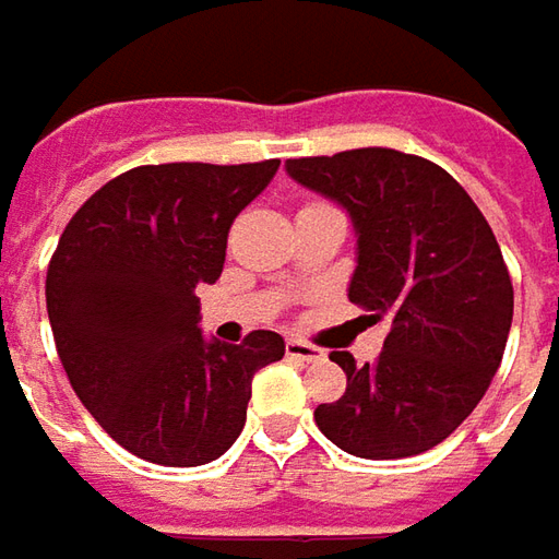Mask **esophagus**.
<instances>
[{"label":"esophagus","instance_id":"obj_1","mask_svg":"<svg viewBox=\"0 0 559 559\" xmlns=\"http://www.w3.org/2000/svg\"><path fill=\"white\" fill-rule=\"evenodd\" d=\"M287 358L290 361H321L324 358V349H318L306 340H287Z\"/></svg>","mask_w":559,"mask_h":559}]
</instances>
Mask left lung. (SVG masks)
<instances>
[{"instance_id":"8db88e82","label":"left lung","mask_w":559,"mask_h":559,"mask_svg":"<svg viewBox=\"0 0 559 559\" xmlns=\"http://www.w3.org/2000/svg\"><path fill=\"white\" fill-rule=\"evenodd\" d=\"M287 173L349 210V299L393 321L371 365L331 353L346 393L318 405V430L371 461L433 449L479 405L508 346L513 284L489 222L442 166L393 147L297 157Z\"/></svg>"}]
</instances>
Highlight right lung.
I'll list each match as a JSON object with an SVG mask.
<instances>
[{"mask_svg":"<svg viewBox=\"0 0 559 559\" xmlns=\"http://www.w3.org/2000/svg\"><path fill=\"white\" fill-rule=\"evenodd\" d=\"M278 164L126 169L73 213L51 253L46 306L70 386L151 464L198 467L228 452L253 374L284 356L275 331L231 346L198 328V287L222 275L231 222Z\"/></svg>","mask_w":559,"mask_h":559,"instance_id":"add662e5","label":"right lung"}]
</instances>
